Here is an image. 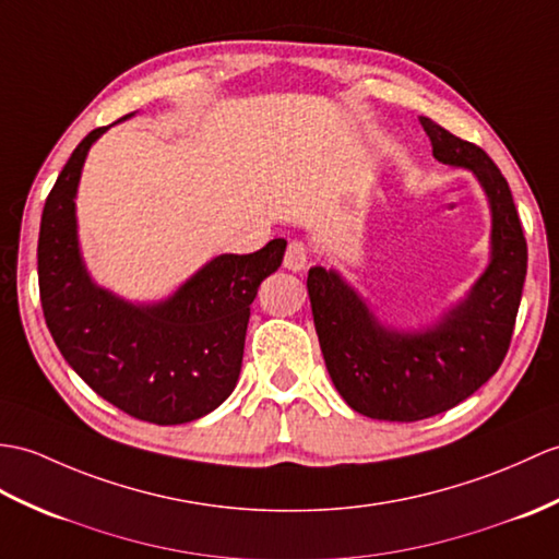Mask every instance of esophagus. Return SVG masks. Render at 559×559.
<instances>
[{"label": "esophagus", "instance_id": "esophagus-1", "mask_svg": "<svg viewBox=\"0 0 559 559\" xmlns=\"http://www.w3.org/2000/svg\"><path fill=\"white\" fill-rule=\"evenodd\" d=\"M309 264V248L305 242L295 240L288 245V250H285L283 257V266L288 271H302Z\"/></svg>", "mask_w": 559, "mask_h": 559}]
</instances>
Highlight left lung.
I'll use <instances>...</instances> for the list:
<instances>
[{
	"label": "left lung",
	"instance_id": "1",
	"mask_svg": "<svg viewBox=\"0 0 559 559\" xmlns=\"http://www.w3.org/2000/svg\"><path fill=\"white\" fill-rule=\"evenodd\" d=\"M433 157L472 168L492 210V259L466 300L426 333L385 331L338 274L309 269L307 293L323 361L355 412L421 421L476 393L508 355L526 278V238L508 180L488 154L421 116Z\"/></svg>",
	"mask_w": 559,
	"mask_h": 559
}]
</instances>
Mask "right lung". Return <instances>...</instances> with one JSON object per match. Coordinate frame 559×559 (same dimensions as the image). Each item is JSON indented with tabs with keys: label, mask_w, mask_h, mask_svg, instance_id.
Listing matches in <instances>:
<instances>
[{
	"label": "right lung",
	"mask_w": 559,
	"mask_h": 559,
	"mask_svg": "<svg viewBox=\"0 0 559 559\" xmlns=\"http://www.w3.org/2000/svg\"><path fill=\"white\" fill-rule=\"evenodd\" d=\"M107 128L81 140L47 194L37 238L43 314L63 359L99 397L140 421L186 424L236 388L250 305L281 266L285 240L212 259L157 307H133L97 288L78 254L73 198L85 154Z\"/></svg>",
	"instance_id": "1"
}]
</instances>
